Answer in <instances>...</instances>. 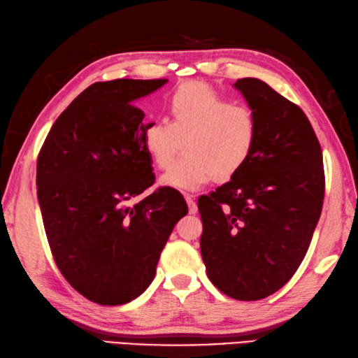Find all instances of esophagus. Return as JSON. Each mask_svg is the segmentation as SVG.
<instances>
[{"label": "esophagus", "mask_w": 358, "mask_h": 358, "mask_svg": "<svg viewBox=\"0 0 358 358\" xmlns=\"http://www.w3.org/2000/svg\"><path fill=\"white\" fill-rule=\"evenodd\" d=\"M184 198H185V201H187V206H188V212H190V215H194L198 212V206H196V202H194V196L193 194H184Z\"/></svg>", "instance_id": "1"}]
</instances>
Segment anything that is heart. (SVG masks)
<instances>
[{"label": "heart", "instance_id": "1", "mask_svg": "<svg viewBox=\"0 0 358 358\" xmlns=\"http://www.w3.org/2000/svg\"><path fill=\"white\" fill-rule=\"evenodd\" d=\"M171 121L150 120L141 143L160 170L171 165L184 141V152L162 184L196 190L213 178L229 180L248 164L257 141V121L246 106L204 83H185L166 98Z\"/></svg>", "mask_w": 358, "mask_h": 358}]
</instances>
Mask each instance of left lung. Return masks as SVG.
I'll list each match as a JSON object with an SVG mask.
<instances>
[{
  "mask_svg": "<svg viewBox=\"0 0 358 358\" xmlns=\"http://www.w3.org/2000/svg\"><path fill=\"white\" fill-rule=\"evenodd\" d=\"M257 121L248 164L198 199L201 255L212 284L238 301L278 292L304 260L324 201L322 151L299 106L268 84H234Z\"/></svg>",
  "mask_w": 358,
  "mask_h": 358,
  "instance_id": "8db88e82",
  "label": "left lung"
}]
</instances>
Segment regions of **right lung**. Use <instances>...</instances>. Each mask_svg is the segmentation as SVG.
I'll list each match as a JSON object with an SVG mask.
<instances>
[{"mask_svg":"<svg viewBox=\"0 0 358 358\" xmlns=\"http://www.w3.org/2000/svg\"><path fill=\"white\" fill-rule=\"evenodd\" d=\"M166 79L95 83L60 113L37 159V198L51 254L66 282L92 302L121 306L156 275L160 252L188 212L159 187L141 143L145 113L134 101Z\"/></svg>","mask_w":358,"mask_h":358,"instance_id":"add662e5","label":"right lung"}]
</instances>
